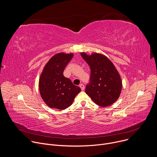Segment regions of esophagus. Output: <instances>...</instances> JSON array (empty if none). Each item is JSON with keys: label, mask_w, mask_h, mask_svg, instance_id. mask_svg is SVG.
<instances>
[{"label": "esophagus", "mask_w": 157, "mask_h": 157, "mask_svg": "<svg viewBox=\"0 0 157 157\" xmlns=\"http://www.w3.org/2000/svg\"><path fill=\"white\" fill-rule=\"evenodd\" d=\"M79 87H80V88L81 89L82 91H84V86L82 84H81L79 85Z\"/></svg>", "instance_id": "34e87169"}]
</instances>
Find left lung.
<instances>
[{"label":"left lung","mask_w":157,"mask_h":157,"mask_svg":"<svg viewBox=\"0 0 157 157\" xmlns=\"http://www.w3.org/2000/svg\"><path fill=\"white\" fill-rule=\"evenodd\" d=\"M80 55L91 68L90 83L86 87V93L101 107L114 103L120 96L122 83L114 64L102 54L89 55L81 52Z\"/></svg>","instance_id":"1"}]
</instances>
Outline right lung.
I'll return each mask as SVG.
<instances>
[{"mask_svg":"<svg viewBox=\"0 0 157 157\" xmlns=\"http://www.w3.org/2000/svg\"><path fill=\"white\" fill-rule=\"evenodd\" d=\"M73 53H58L44 66L39 79V91L43 101L48 107L63 110L70 107L81 89L63 76L66 66Z\"/></svg>","mask_w":157,"mask_h":157,"instance_id":"right-lung-1","label":"right lung"}]
</instances>
